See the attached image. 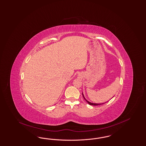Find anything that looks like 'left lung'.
I'll return each instance as SVG.
<instances>
[{
  "instance_id": "obj_1",
  "label": "left lung",
  "mask_w": 146,
  "mask_h": 146,
  "mask_svg": "<svg viewBox=\"0 0 146 146\" xmlns=\"http://www.w3.org/2000/svg\"><path fill=\"white\" fill-rule=\"evenodd\" d=\"M82 96H83V97H84V99L87 102H88V104H89V105H92V106H98V105H102V104H105V103H104V104H94V103H91L90 102H89V101H88L85 98V97H84V96L83 95V94H82Z\"/></svg>"
}]
</instances>
